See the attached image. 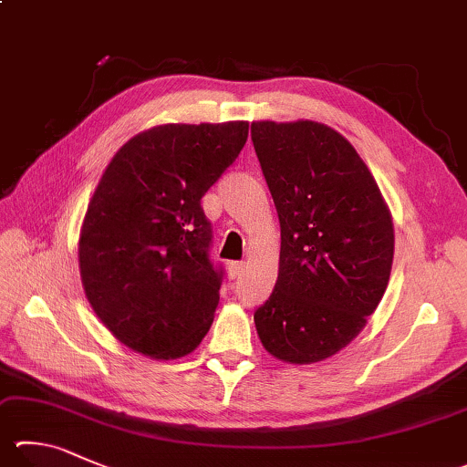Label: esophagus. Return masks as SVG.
<instances>
[{"label": "esophagus", "mask_w": 467, "mask_h": 467, "mask_svg": "<svg viewBox=\"0 0 467 467\" xmlns=\"http://www.w3.org/2000/svg\"><path fill=\"white\" fill-rule=\"evenodd\" d=\"M244 269V261H233L231 265H228V274H231V277H239L243 274Z\"/></svg>", "instance_id": "1"}]
</instances>
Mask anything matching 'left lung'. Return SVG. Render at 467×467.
Instances as JSON below:
<instances>
[{
    "label": "left lung",
    "mask_w": 467,
    "mask_h": 467,
    "mask_svg": "<svg viewBox=\"0 0 467 467\" xmlns=\"http://www.w3.org/2000/svg\"><path fill=\"white\" fill-rule=\"evenodd\" d=\"M251 139L282 228L257 333L274 358L317 363L349 345L378 308L392 271V216L368 165L330 126L263 120Z\"/></svg>",
    "instance_id": "left-lung-1"
}]
</instances>
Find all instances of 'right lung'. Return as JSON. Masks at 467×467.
<instances>
[{
  "mask_svg": "<svg viewBox=\"0 0 467 467\" xmlns=\"http://www.w3.org/2000/svg\"><path fill=\"white\" fill-rule=\"evenodd\" d=\"M249 122L163 124L109 161L83 218L81 284L118 341L155 359L192 353L212 327L223 269L200 200L234 163Z\"/></svg>",
  "mask_w": 467,
  "mask_h": 467,
  "instance_id": "1",
  "label": "right lung"
}]
</instances>
